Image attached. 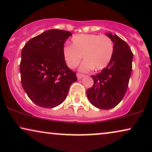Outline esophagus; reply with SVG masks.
<instances>
[{"instance_id":"34e87169","label":"esophagus","mask_w":152,"mask_h":152,"mask_svg":"<svg viewBox=\"0 0 152 152\" xmlns=\"http://www.w3.org/2000/svg\"><path fill=\"white\" fill-rule=\"evenodd\" d=\"M76 76H77V78H78V79H81V78L83 77V74H76Z\"/></svg>"}]
</instances>
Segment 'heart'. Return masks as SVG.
I'll return each mask as SVG.
<instances>
[{
	"label": "heart",
	"instance_id": "1",
	"mask_svg": "<svg viewBox=\"0 0 152 152\" xmlns=\"http://www.w3.org/2000/svg\"><path fill=\"white\" fill-rule=\"evenodd\" d=\"M72 45L63 48V56L69 68L74 69L81 61L82 55L85 60L79 71L87 72L92 69L101 70L107 66L113 57L114 45L106 35L81 34L71 38Z\"/></svg>",
	"mask_w": 152,
	"mask_h": 152
}]
</instances>
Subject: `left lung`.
<instances>
[{"label": "left lung", "instance_id": "left-lung-1", "mask_svg": "<svg viewBox=\"0 0 152 152\" xmlns=\"http://www.w3.org/2000/svg\"><path fill=\"white\" fill-rule=\"evenodd\" d=\"M106 35L114 44L110 63L99 74L91 76L94 84L86 91L90 103L99 109L108 110L118 105L127 90L132 69L133 54L130 47L117 34Z\"/></svg>", "mask_w": 152, "mask_h": 152}]
</instances>
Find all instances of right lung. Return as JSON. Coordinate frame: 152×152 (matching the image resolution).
Listing matches in <instances>:
<instances>
[{
    "mask_svg": "<svg viewBox=\"0 0 152 152\" xmlns=\"http://www.w3.org/2000/svg\"><path fill=\"white\" fill-rule=\"evenodd\" d=\"M70 32L49 30L34 37L22 49L20 65L23 89L38 106L53 108L63 103L69 88L77 81L63 56Z\"/></svg>",
    "mask_w": 152,
    "mask_h": 152,
    "instance_id": "1",
    "label": "right lung"
}]
</instances>
